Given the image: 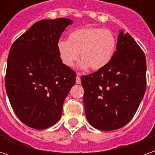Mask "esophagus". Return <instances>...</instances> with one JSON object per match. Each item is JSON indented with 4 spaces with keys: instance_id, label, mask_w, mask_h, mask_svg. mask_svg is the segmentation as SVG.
I'll use <instances>...</instances> for the list:
<instances>
[{
    "instance_id": "esophagus-1",
    "label": "esophagus",
    "mask_w": 155,
    "mask_h": 155,
    "mask_svg": "<svg viewBox=\"0 0 155 155\" xmlns=\"http://www.w3.org/2000/svg\"><path fill=\"white\" fill-rule=\"evenodd\" d=\"M81 75V73H80V72H77V77H76V83H77V84H81V77H80Z\"/></svg>"
}]
</instances>
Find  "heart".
I'll use <instances>...</instances> for the list:
<instances>
[{
    "mask_svg": "<svg viewBox=\"0 0 155 155\" xmlns=\"http://www.w3.org/2000/svg\"><path fill=\"white\" fill-rule=\"evenodd\" d=\"M116 45V38L110 31L91 27L71 32L68 41L59 40L56 47L59 57L65 66H73L80 53L81 61L79 67L99 71L113 59Z\"/></svg>",
    "mask_w": 155,
    "mask_h": 155,
    "instance_id": "1",
    "label": "heart"
}]
</instances>
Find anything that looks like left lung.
Returning <instances> with one entry per match:
<instances>
[{"mask_svg": "<svg viewBox=\"0 0 155 155\" xmlns=\"http://www.w3.org/2000/svg\"><path fill=\"white\" fill-rule=\"evenodd\" d=\"M84 112L97 130L124 127L136 113L146 89V59L129 33L121 30L116 51L109 64L81 76Z\"/></svg>", "mask_w": 155, "mask_h": 155, "instance_id": "left-lung-1", "label": "left lung"}]
</instances>
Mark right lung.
<instances>
[{"label":"right lung","mask_w":155,"mask_h":155,"mask_svg":"<svg viewBox=\"0 0 155 155\" xmlns=\"http://www.w3.org/2000/svg\"><path fill=\"white\" fill-rule=\"evenodd\" d=\"M71 19L39 21L12 44L5 78L13 110L25 125L44 130L60 120L76 74L62 64L56 45Z\"/></svg>","instance_id":"add662e5"}]
</instances>
